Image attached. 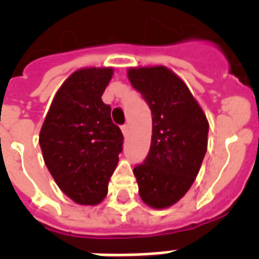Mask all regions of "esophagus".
<instances>
[{
	"instance_id": "obj_1",
	"label": "esophagus",
	"mask_w": 259,
	"mask_h": 259,
	"mask_svg": "<svg viewBox=\"0 0 259 259\" xmlns=\"http://www.w3.org/2000/svg\"><path fill=\"white\" fill-rule=\"evenodd\" d=\"M121 130H122V133H123V136H127L129 134V125L127 123H125V125H122L121 126Z\"/></svg>"
}]
</instances>
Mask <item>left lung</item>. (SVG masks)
<instances>
[{
	"instance_id": "1",
	"label": "left lung",
	"mask_w": 259,
	"mask_h": 259,
	"mask_svg": "<svg viewBox=\"0 0 259 259\" xmlns=\"http://www.w3.org/2000/svg\"><path fill=\"white\" fill-rule=\"evenodd\" d=\"M132 86L152 110V142L134 166L140 196L153 208L175 204L195 181L207 152L208 122L189 89L166 67L130 68Z\"/></svg>"
}]
</instances>
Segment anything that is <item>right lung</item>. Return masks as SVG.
<instances>
[{
	"instance_id": "add662e5",
	"label": "right lung",
	"mask_w": 259,
	"mask_h": 259,
	"mask_svg": "<svg viewBox=\"0 0 259 259\" xmlns=\"http://www.w3.org/2000/svg\"><path fill=\"white\" fill-rule=\"evenodd\" d=\"M111 76L113 68L74 72L55 95L40 132L47 168L78 204L105 199L122 152V132L111 121V107L102 101Z\"/></svg>"
}]
</instances>
